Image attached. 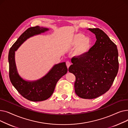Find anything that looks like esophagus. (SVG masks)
I'll use <instances>...</instances> for the list:
<instances>
[{"instance_id":"obj_1","label":"esophagus","mask_w":128,"mask_h":128,"mask_svg":"<svg viewBox=\"0 0 128 128\" xmlns=\"http://www.w3.org/2000/svg\"><path fill=\"white\" fill-rule=\"evenodd\" d=\"M66 66H67V68H69V67L70 66V65H71L70 63L69 62V61H67L66 62Z\"/></svg>"}]
</instances>
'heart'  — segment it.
<instances>
[{
	"mask_svg": "<svg viewBox=\"0 0 128 128\" xmlns=\"http://www.w3.org/2000/svg\"><path fill=\"white\" fill-rule=\"evenodd\" d=\"M72 44L74 46H78L75 51V55L82 56L89 51L91 40L89 37H85L82 34H77L72 38Z\"/></svg>",
	"mask_w": 128,
	"mask_h": 128,
	"instance_id": "obj_1",
	"label": "heart"
}]
</instances>
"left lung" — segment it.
I'll return each mask as SVG.
<instances>
[{
  "label": "left lung",
  "mask_w": 128,
  "mask_h": 128,
  "mask_svg": "<svg viewBox=\"0 0 128 128\" xmlns=\"http://www.w3.org/2000/svg\"><path fill=\"white\" fill-rule=\"evenodd\" d=\"M88 30L94 34L96 41L84 56L72 58L68 71L76 77V94L92 99L110 89L118 71V52L116 45L102 30Z\"/></svg>",
  "instance_id": "obj_1"
}]
</instances>
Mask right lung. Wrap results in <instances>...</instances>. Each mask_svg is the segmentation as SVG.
Instances as JSON below:
<instances>
[{
  "label": "right lung",
  "instance_id": "add662e5",
  "mask_svg": "<svg viewBox=\"0 0 128 128\" xmlns=\"http://www.w3.org/2000/svg\"><path fill=\"white\" fill-rule=\"evenodd\" d=\"M49 30V28L39 26L28 28L12 45L9 52L11 82L20 94L31 101H42L49 98L53 94L58 80L66 74L68 70L65 62H62L54 65L44 76L34 81L25 80L18 74L15 60V52L29 38Z\"/></svg>",
  "mask_w": 128,
  "mask_h": 128
}]
</instances>
